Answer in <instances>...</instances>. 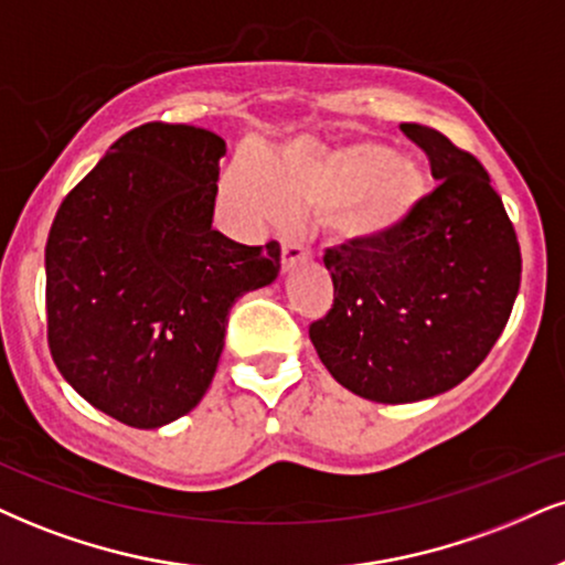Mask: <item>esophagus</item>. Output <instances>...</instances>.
Segmentation results:
<instances>
[{
  "instance_id": "1",
  "label": "esophagus",
  "mask_w": 565,
  "mask_h": 565,
  "mask_svg": "<svg viewBox=\"0 0 565 565\" xmlns=\"http://www.w3.org/2000/svg\"><path fill=\"white\" fill-rule=\"evenodd\" d=\"M306 248L301 246V243H296V241H285L282 243V269L288 271V269H294V267H298V264L301 262H306Z\"/></svg>"
}]
</instances>
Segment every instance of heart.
Returning a JSON list of instances; mask_svg holds the SVG:
<instances>
[{
    "label": "heart",
    "instance_id": "heart-1",
    "mask_svg": "<svg viewBox=\"0 0 565 565\" xmlns=\"http://www.w3.org/2000/svg\"><path fill=\"white\" fill-rule=\"evenodd\" d=\"M225 188L254 220L330 212L327 235L338 246H374L406 225L427 191V172L377 141H303L264 157L256 170L230 172Z\"/></svg>",
    "mask_w": 565,
    "mask_h": 565
}]
</instances>
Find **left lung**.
Instances as JSON below:
<instances>
[{
	"label": "left lung",
	"instance_id": "8db88e82",
	"mask_svg": "<svg viewBox=\"0 0 565 565\" xmlns=\"http://www.w3.org/2000/svg\"><path fill=\"white\" fill-rule=\"evenodd\" d=\"M401 130L440 185L390 238L324 250L335 301L309 327L327 372L377 403L424 401L469 377L521 285L516 230L479 159L427 125Z\"/></svg>",
	"mask_w": 565,
	"mask_h": 565
}]
</instances>
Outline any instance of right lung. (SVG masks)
<instances>
[{
  "instance_id": "1",
  "label": "right lung",
  "mask_w": 565,
  "mask_h": 565,
  "mask_svg": "<svg viewBox=\"0 0 565 565\" xmlns=\"http://www.w3.org/2000/svg\"><path fill=\"white\" fill-rule=\"evenodd\" d=\"M227 146L193 125L146 122L62 201L46 241V330L81 398L136 429L196 408L230 306L275 282L280 246L212 227Z\"/></svg>"
}]
</instances>
